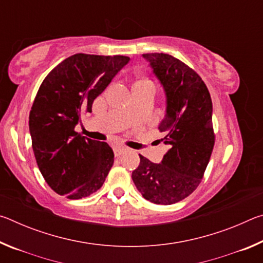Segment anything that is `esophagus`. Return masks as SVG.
<instances>
[{"label":"esophagus","instance_id":"esophagus-1","mask_svg":"<svg viewBox=\"0 0 263 263\" xmlns=\"http://www.w3.org/2000/svg\"><path fill=\"white\" fill-rule=\"evenodd\" d=\"M125 152H126V148L123 147V146H116V147L114 148V153L116 157H121V155Z\"/></svg>","mask_w":263,"mask_h":263}]
</instances>
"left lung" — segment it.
Masks as SVG:
<instances>
[{"mask_svg":"<svg viewBox=\"0 0 263 263\" xmlns=\"http://www.w3.org/2000/svg\"><path fill=\"white\" fill-rule=\"evenodd\" d=\"M142 58L166 95V114L159 130L169 149L160 163L139 155L132 180L145 199L171 205L201 183L215 145L212 101L201 77L179 59L166 53H146Z\"/></svg>","mask_w":263,"mask_h":263,"instance_id":"left-lung-1","label":"left lung"}]
</instances>
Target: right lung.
I'll list each match as a JSON object with an SVG mask.
<instances>
[{"instance_id":"1","label":"right lung","mask_w":263,"mask_h":263,"mask_svg":"<svg viewBox=\"0 0 263 263\" xmlns=\"http://www.w3.org/2000/svg\"><path fill=\"white\" fill-rule=\"evenodd\" d=\"M128 61L124 55L78 53L44 79L30 111L29 127L39 171L57 194L80 199L104 183L114 164L112 148L74 128Z\"/></svg>"}]
</instances>
